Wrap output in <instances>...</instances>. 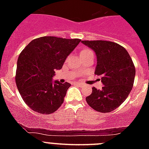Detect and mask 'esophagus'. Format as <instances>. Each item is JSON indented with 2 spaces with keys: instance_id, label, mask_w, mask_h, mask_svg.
I'll return each mask as SVG.
<instances>
[{
  "instance_id": "esophagus-1",
  "label": "esophagus",
  "mask_w": 149,
  "mask_h": 149,
  "mask_svg": "<svg viewBox=\"0 0 149 149\" xmlns=\"http://www.w3.org/2000/svg\"><path fill=\"white\" fill-rule=\"evenodd\" d=\"M75 84H77V85H78V86H84V84H82V83L77 82V83H75Z\"/></svg>"
}]
</instances>
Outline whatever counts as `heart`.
I'll return each mask as SVG.
<instances>
[{
  "label": "heart",
  "mask_w": 149,
  "mask_h": 149,
  "mask_svg": "<svg viewBox=\"0 0 149 149\" xmlns=\"http://www.w3.org/2000/svg\"><path fill=\"white\" fill-rule=\"evenodd\" d=\"M88 51H89V50H87V49H85V50H84V51H81V54L86 53V52H88Z\"/></svg>",
  "instance_id": "1"
}]
</instances>
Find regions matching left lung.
Wrapping results in <instances>:
<instances>
[{
  "mask_svg": "<svg viewBox=\"0 0 149 149\" xmlns=\"http://www.w3.org/2000/svg\"><path fill=\"white\" fill-rule=\"evenodd\" d=\"M95 52L97 56L95 74L101 76L103 87L93 88L86 98L88 104L95 110L109 113L123 103L133 88L135 66L125 48L109 41H81Z\"/></svg>",
  "mask_w": 149,
  "mask_h": 149,
  "instance_id": "8db88e82",
  "label": "left lung"
}]
</instances>
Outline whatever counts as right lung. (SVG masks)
<instances>
[{"label": "right lung", "mask_w": 149, "mask_h": 149, "mask_svg": "<svg viewBox=\"0 0 149 149\" xmlns=\"http://www.w3.org/2000/svg\"><path fill=\"white\" fill-rule=\"evenodd\" d=\"M81 39L42 36L32 40L18 56L15 83L24 101L34 111L50 114L63 103L71 84L53 81Z\"/></svg>", "instance_id": "add662e5"}]
</instances>
